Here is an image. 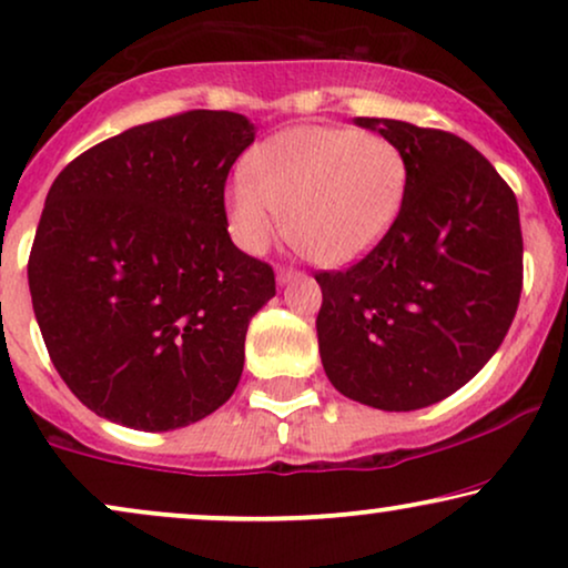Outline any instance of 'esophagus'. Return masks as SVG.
<instances>
[{
	"instance_id": "obj_1",
	"label": "esophagus",
	"mask_w": 568,
	"mask_h": 568,
	"mask_svg": "<svg viewBox=\"0 0 568 568\" xmlns=\"http://www.w3.org/2000/svg\"><path fill=\"white\" fill-rule=\"evenodd\" d=\"M298 275H301V272L293 270V267H277V283H280V285L291 283V280L298 277Z\"/></svg>"
}]
</instances>
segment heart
<instances>
[{
  "label": "heart",
  "instance_id": "b5f03b06",
  "mask_svg": "<svg viewBox=\"0 0 568 568\" xmlns=\"http://www.w3.org/2000/svg\"><path fill=\"white\" fill-rule=\"evenodd\" d=\"M227 189L233 239L262 254L283 225L308 260L351 264L375 251L404 212L408 162L398 143L346 125H298L254 149Z\"/></svg>",
  "mask_w": 568,
  "mask_h": 568
}]
</instances>
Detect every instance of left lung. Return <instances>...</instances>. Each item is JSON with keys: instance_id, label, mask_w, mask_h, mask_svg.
Instances as JSON below:
<instances>
[{"instance_id": "obj_1", "label": "left lung", "mask_w": 568, "mask_h": 568, "mask_svg": "<svg viewBox=\"0 0 568 568\" xmlns=\"http://www.w3.org/2000/svg\"><path fill=\"white\" fill-rule=\"evenodd\" d=\"M356 125L398 143L408 193L375 251L314 275L322 367L358 404L414 412L469 383L504 343L524 277L519 206L454 133L385 118Z\"/></svg>"}]
</instances>
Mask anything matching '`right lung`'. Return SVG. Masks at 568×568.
I'll list each match as a JSON object with an SVG mask.
<instances>
[{"label": "right lung", "instance_id": "right-lung-1", "mask_svg": "<svg viewBox=\"0 0 568 568\" xmlns=\"http://www.w3.org/2000/svg\"><path fill=\"white\" fill-rule=\"evenodd\" d=\"M254 125L191 110L75 156L47 193L28 285L49 358L118 425L168 433L239 387L275 272L231 241L225 183Z\"/></svg>", "mask_w": 568, "mask_h": 568}]
</instances>
